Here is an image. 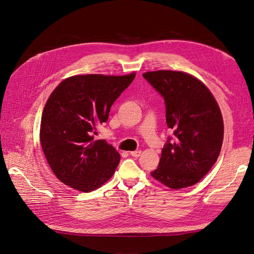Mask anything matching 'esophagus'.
Masks as SVG:
<instances>
[{
    "label": "esophagus",
    "mask_w": 254,
    "mask_h": 254,
    "mask_svg": "<svg viewBox=\"0 0 254 254\" xmlns=\"http://www.w3.org/2000/svg\"><path fill=\"white\" fill-rule=\"evenodd\" d=\"M129 154H130L131 156H134V157H139V156L141 155V150H135V151H130V152H129Z\"/></svg>",
    "instance_id": "34e87169"
}]
</instances>
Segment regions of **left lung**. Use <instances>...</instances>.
Instances as JSON below:
<instances>
[{"label": "left lung", "instance_id": "left-lung-1", "mask_svg": "<svg viewBox=\"0 0 254 254\" xmlns=\"http://www.w3.org/2000/svg\"><path fill=\"white\" fill-rule=\"evenodd\" d=\"M143 77L165 100L168 138L151 176L172 190L194 185L217 161L223 141V119L208 87L190 74L161 70Z\"/></svg>", "mask_w": 254, "mask_h": 254}]
</instances>
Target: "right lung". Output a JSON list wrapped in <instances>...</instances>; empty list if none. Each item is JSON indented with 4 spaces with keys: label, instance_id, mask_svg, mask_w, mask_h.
<instances>
[{
    "label": "right lung",
    "instance_id": "obj_1",
    "mask_svg": "<svg viewBox=\"0 0 254 254\" xmlns=\"http://www.w3.org/2000/svg\"><path fill=\"white\" fill-rule=\"evenodd\" d=\"M136 74L76 75L52 91L41 118L40 142L55 175L70 188L89 192L114 174L120 155L105 140L93 141L111 106Z\"/></svg>",
    "mask_w": 254,
    "mask_h": 254
}]
</instances>
